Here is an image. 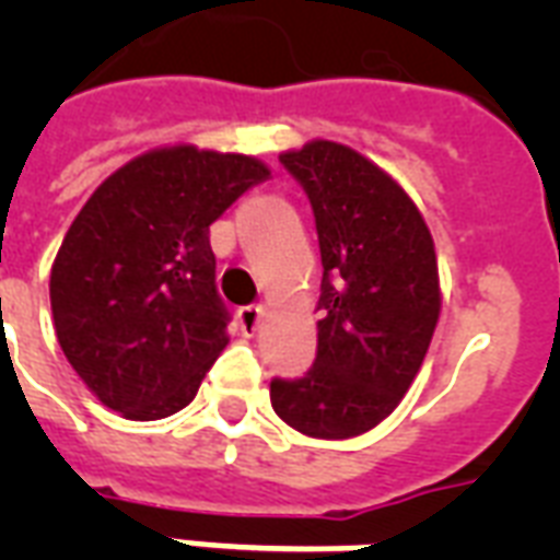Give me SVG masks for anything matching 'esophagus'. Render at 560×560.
<instances>
[{"label": "esophagus", "mask_w": 560, "mask_h": 560, "mask_svg": "<svg viewBox=\"0 0 560 560\" xmlns=\"http://www.w3.org/2000/svg\"><path fill=\"white\" fill-rule=\"evenodd\" d=\"M237 319H241V331L246 337H253L258 328H261V319H264V307L261 305H246L237 311Z\"/></svg>", "instance_id": "esophagus-1"}]
</instances>
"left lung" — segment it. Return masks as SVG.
<instances>
[{"mask_svg":"<svg viewBox=\"0 0 560 560\" xmlns=\"http://www.w3.org/2000/svg\"><path fill=\"white\" fill-rule=\"evenodd\" d=\"M314 206L323 253L316 360L270 383L276 416L311 439L377 427L416 381L442 314L433 235L398 179L349 144L279 153Z\"/></svg>","mask_w":560,"mask_h":560,"instance_id":"1","label":"left lung"}]
</instances>
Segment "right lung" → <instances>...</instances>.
Wrapping results in <instances>:
<instances>
[{
	"instance_id": "add662e5",
	"label": "right lung",
	"mask_w": 560,
	"mask_h": 560,
	"mask_svg": "<svg viewBox=\"0 0 560 560\" xmlns=\"http://www.w3.org/2000/svg\"><path fill=\"white\" fill-rule=\"evenodd\" d=\"M270 168L246 153L168 144L83 202L51 264L57 342L86 389L130 421L188 407L226 349L209 226Z\"/></svg>"
}]
</instances>
